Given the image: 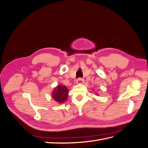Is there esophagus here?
<instances>
[{"instance_id":"1","label":"esophagus","mask_w":148,"mask_h":148,"mask_svg":"<svg viewBox=\"0 0 148 148\" xmlns=\"http://www.w3.org/2000/svg\"><path fill=\"white\" fill-rule=\"evenodd\" d=\"M84 83V79L82 78H79L77 80V84H83Z\"/></svg>"}]
</instances>
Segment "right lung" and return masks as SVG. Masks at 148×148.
<instances>
[{
    "mask_svg": "<svg viewBox=\"0 0 148 148\" xmlns=\"http://www.w3.org/2000/svg\"><path fill=\"white\" fill-rule=\"evenodd\" d=\"M69 89L63 85H58L52 92L53 99L59 103L64 102L68 97Z\"/></svg>",
    "mask_w": 148,
    "mask_h": 148,
    "instance_id": "right-lung-1",
    "label": "right lung"
}]
</instances>
